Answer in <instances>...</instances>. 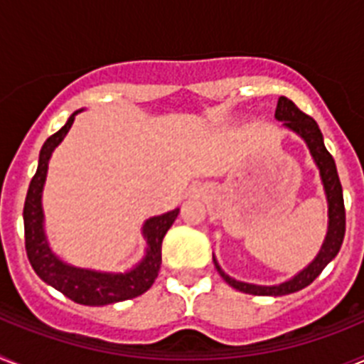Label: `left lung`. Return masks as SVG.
<instances>
[{"label": "left lung", "mask_w": 364, "mask_h": 364, "mask_svg": "<svg viewBox=\"0 0 364 364\" xmlns=\"http://www.w3.org/2000/svg\"><path fill=\"white\" fill-rule=\"evenodd\" d=\"M275 120L282 122V127L291 133L297 134L302 142L306 144L310 156L314 164L319 169L321 184H323L324 195H326L328 204V230L326 237L323 240L319 253L315 255L306 268H302L301 272L295 273L294 277L288 281L281 282V284H253V282L237 281V279L230 277L224 269L220 268L218 260L215 259L213 262L217 272L220 273V277L235 288V290L242 291V294L250 295H268V297H281V295L295 294V291L306 288L308 284L319 277V273L328 266V262H332L336 255L339 253L341 244L345 239V202H343V188H341L339 175H337V167L333 162L332 154L328 153L324 147L323 133H321L319 125L314 118L301 111L297 105L288 100L286 96H281L277 102V109H275Z\"/></svg>", "instance_id": "obj_1"}]
</instances>
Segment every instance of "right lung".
<instances>
[{
  "label": "right lung",
  "mask_w": 364,
  "mask_h": 364,
  "mask_svg": "<svg viewBox=\"0 0 364 364\" xmlns=\"http://www.w3.org/2000/svg\"><path fill=\"white\" fill-rule=\"evenodd\" d=\"M80 111H74L62 129L45 140L40 151L36 175L32 176L28 186L27 198L23 208L25 224V247L31 266L38 277L49 286L62 291L70 301L85 304V306H105L114 302L134 299L146 294L153 286L154 279L159 277L160 264H162V240L167 230L173 226L180 210L167 211V213L149 217L142 224V237L146 240V253L133 268L127 272H104L95 268H80L65 262L58 257L50 247L47 233H45V213H43V188L49 171V162L54 149L63 142L69 133L70 125Z\"/></svg>",
  "instance_id": "add662e5"
}]
</instances>
